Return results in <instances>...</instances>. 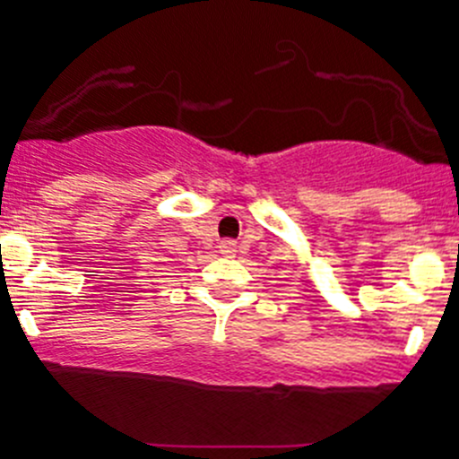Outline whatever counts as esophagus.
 <instances>
[{"mask_svg": "<svg viewBox=\"0 0 459 459\" xmlns=\"http://www.w3.org/2000/svg\"><path fill=\"white\" fill-rule=\"evenodd\" d=\"M219 252L223 254V256H234V254H236V240H221Z\"/></svg>", "mask_w": 459, "mask_h": 459, "instance_id": "esophagus-1", "label": "esophagus"}]
</instances>
